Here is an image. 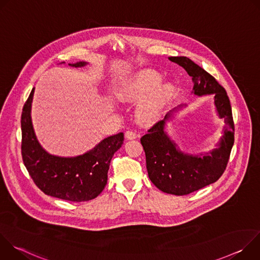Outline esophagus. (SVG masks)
<instances>
[{"instance_id":"34e87169","label":"esophagus","mask_w":260,"mask_h":260,"mask_svg":"<svg viewBox=\"0 0 260 260\" xmlns=\"http://www.w3.org/2000/svg\"><path fill=\"white\" fill-rule=\"evenodd\" d=\"M125 138L128 139V140H133V139H136L137 138V134L134 132V131H126L125 133Z\"/></svg>"}]
</instances>
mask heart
<instances>
[{
	"label": "heart",
	"mask_w": 260,
	"mask_h": 260,
	"mask_svg": "<svg viewBox=\"0 0 260 260\" xmlns=\"http://www.w3.org/2000/svg\"><path fill=\"white\" fill-rule=\"evenodd\" d=\"M160 81L161 77L155 72H142L137 78L122 86L118 92V96L121 101L126 103H141L160 83ZM172 94L173 86L171 84H164L157 87L141 105L139 109L140 117L145 121H153L157 119Z\"/></svg>",
	"instance_id": "1"
}]
</instances>
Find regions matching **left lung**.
Returning a JSON list of instances; mask_svg holds the SVG:
<instances>
[{"mask_svg": "<svg viewBox=\"0 0 260 260\" xmlns=\"http://www.w3.org/2000/svg\"><path fill=\"white\" fill-rule=\"evenodd\" d=\"M169 59L188 73L194 84V94H215L218 114L224 119V136L219 148L205 156L184 154L176 149V144L164 131L170 113L164 120L154 123L141 138L146 155V168L151 182L164 192L186 196L216 182L224 173L235 142V123L226 90L211 74L186 56H172Z\"/></svg>", "mask_w": 260, "mask_h": 260, "instance_id": "obj_1", "label": "left lung"}]
</instances>
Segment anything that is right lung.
<instances>
[{"label":"right lung","instance_id":"right-lung-1","mask_svg":"<svg viewBox=\"0 0 260 260\" xmlns=\"http://www.w3.org/2000/svg\"><path fill=\"white\" fill-rule=\"evenodd\" d=\"M82 67L85 62L70 63ZM31 89L21 113V155L34 183L45 194L70 202H86L105 188L114 153L123 144V133L103 140L89 152L72 158L48 154L36 139L31 120Z\"/></svg>","mask_w":260,"mask_h":260}]
</instances>
